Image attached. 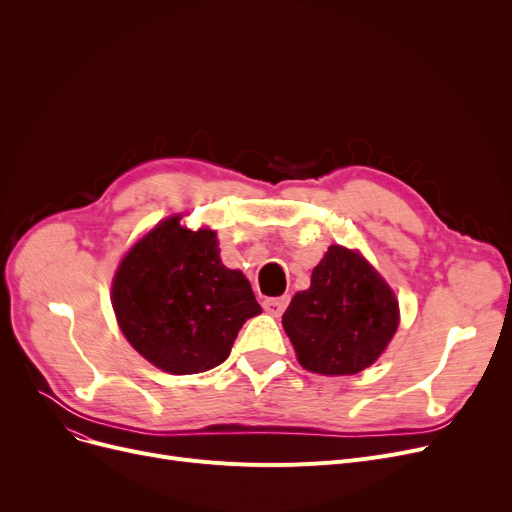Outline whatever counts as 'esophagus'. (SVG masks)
I'll list each match as a JSON object with an SVG mask.
<instances>
[{"mask_svg": "<svg viewBox=\"0 0 512 512\" xmlns=\"http://www.w3.org/2000/svg\"><path fill=\"white\" fill-rule=\"evenodd\" d=\"M288 301H290L288 297H272V299H265V301H263V309H265L267 313H270V315L278 317V315L284 313Z\"/></svg>", "mask_w": 512, "mask_h": 512, "instance_id": "1", "label": "esophagus"}]
</instances>
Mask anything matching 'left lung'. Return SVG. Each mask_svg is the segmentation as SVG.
<instances>
[{"label": "left lung", "mask_w": 512, "mask_h": 512, "mask_svg": "<svg viewBox=\"0 0 512 512\" xmlns=\"http://www.w3.org/2000/svg\"><path fill=\"white\" fill-rule=\"evenodd\" d=\"M282 326L299 363L324 375H353L382 355L398 328V303L355 251L332 245L297 292Z\"/></svg>", "instance_id": "obj_1"}]
</instances>
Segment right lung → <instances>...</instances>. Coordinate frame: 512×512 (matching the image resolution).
<instances>
[{"label":"right lung","mask_w":512,"mask_h":512,"mask_svg":"<svg viewBox=\"0 0 512 512\" xmlns=\"http://www.w3.org/2000/svg\"><path fill=\"white\" fill-rule=\"evenodd\" d=\"M112 305L126 340L155 367L191 375L224 363L261 313L249 280L220 259L211 230L157 224L122 259Z\"/></svg>","instance_id":"obj_1"}]
</instances>
